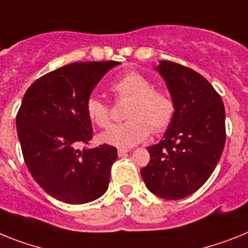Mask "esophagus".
Here are the masks:
<instances>
[{"mask_svg":"<svg viewBox=\"0 0 248 248\" xmlns=\"http://www.w3.org/2000/svg\"><path fill=\"white\" fill-rule=\"evenodd\" d=\"M128 151H130V150L128 149H118V156H124L126 155V154L128 153Z\"/></svg>","mask_w":248,"mask_h":248,"instance_id":"34e87169","label":"esophagus"}]
</instances>
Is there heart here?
Returning <instances> with one entry per match:
<instances>
[{"instance_id":"obj_1","label":"heart","mask_w":248,"mask_h":248,"mask_svg":"<svg viewBox=\"0 0 248 248\" xmlns=\"http://www.w3.org/2000/svg\"><path fill=\"white\" fill-rule=\"evenodd\" d=\"M109 91L118 101H128L124 124H112L99 139L116 147H132L147 139L151 130L163 132L171 124L175 116V103L164 89L153 88V83L141 73L130 72L117 78ZM87 116L98 127H107L111 112L107 103L98 97H89L85 103Z\"/></svg>"}]
</instances>
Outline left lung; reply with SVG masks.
Instances as JSON below:
<instances>
[{"label": "left lung", "mask_w": 248, "mask_h": 248, "mask_svg": "<svg viewBox=\"0 0 248 248\" xmlns=\"http://www.w3.org/2000/svg\"><path fill=\"white\" fill-rule=\"evenodd\" d=\"M175 103V116L163 140L147 147L141 169L147 189L178 201L198 190L216 169L226 142V111L204 77L180 64L160 60L155 68Z\"/></svg>", "instance_id": "8db88e82"}]
</instances>
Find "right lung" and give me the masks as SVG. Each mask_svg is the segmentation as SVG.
<instances>
[{"label": "right lung", "mask_w": 248, "mask_h": 248, "mask_svg": "<svg viewBox=\"0 0 248 248\" xmlns=\"http://www.w3.org/2000/svg\"><path fill=\"white\" fill-rule=\"evenodd\" d=\"M118 62L64 65L29 87L16 116L22 155L35 182L68 204H84L105 194L117 149L107 143L84 147L92 140L85 112L91 93Z\"/></svg>", "instance_id": "1"}]
</instances>
